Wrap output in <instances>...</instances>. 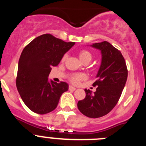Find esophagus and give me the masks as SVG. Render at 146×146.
I'll return each mask as SVG.
<instances>
[{
  "mask_svg": "<svg viewBox=\"0 0 146 146\" xmlns=\"http://www.w3.org/2000/svg\"><path fill=\"white\" fill-rule=\"evenodd\" d=\"M69 91H75L76 90V88L75 87H74V86H70L69 87Z\"/></svg>",
  "mask_w": 146,
  "mask_h": 146,
  "instance_id": "obj_1",
  "label": "esophagus"
}]
</instances>
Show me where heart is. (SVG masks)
Returning <instances> with one entry per match:
<instances>
[{"label": "heart", "instance_id": "1", "mask_svg": "<svg viewBox=\"0 0 146 146\" xmlns=\"http://www.w3.org/2000/svg\"><path fill=\"white\" fill-rule=\"evenodd\" d=\"M66 58V55H65L64 57H63L62 60H65ZM79 58L82 62L86 61V60L90 62V60L92 58V54L89 52V51H88V50H81L80 52H79ZM86 77V74H74V75L71 77V80H72V82H74V83H78L80 81L82 80H84Z\"/></svg>", "mask_w": 146, "mask_h": 146}]
</instances>
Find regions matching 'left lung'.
<instances>
[{"label": "left lung", "instance_id": "obj_1", "mask_svg": "<svg viewBox=\"0 0 146 146\" xmlns=\"http://www.w3.org/2000/svg\"><path fill=\"white\" fill-rule=\"evenodd\" d=\"M91 47L101 52V64L93 86H97L93 94L85 89L86 96L77 103L80 111L89 118L102 117L114 108L126 84L128 72L126 62L119 50L108 42L94 43Z\"/></svg>", "mask_w": 146, "mask_h": 146}]
</instances>
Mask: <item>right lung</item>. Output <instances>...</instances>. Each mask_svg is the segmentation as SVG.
<instances>
[{"instance_id": "1", "label": "right lung", "mask_w": 146, "mask_h": 146, "mask_svg": "<svg viewBox=\"0 0 146 146\" xmlns=\"http://www.w3.org/2000/svg\"><path fill=\"white\" fill-rule=\"evenodd\" d=\"M74 42H65L50 34L36 37L23 49L18 63L16 86L23 102L38 114L57 108L69 85L48 79L52 66H57Z\"/></svg>"}]
</instances>
